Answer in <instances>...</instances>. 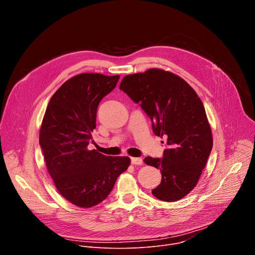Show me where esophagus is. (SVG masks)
I'll list each match as a JSON object with an SVG mask.
<instances>
[{
    "mask_svg": "<svg viewBox=\"0 0 255 255\" xmlns=\"http://www.w3.org/2000/svg\"><path fill=\"white\" fill-rule=\"evenodd\" d=\"M131 163L134 164V165H141L143 163V160L140 157H132L131 158Z\"/></svg>",
    "mask_w": 255,
    "mask_h": 255,
    "instance_id": "obj_1",
    "label": "esophagus"
}]
</instances>
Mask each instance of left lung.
Listing matches in <instances>:
<instances>
[{
    "instance_id": "left-lung-1",
    "label": "left lung",
    "mask_w": 255,
    "mask_h": 255,
    "mask_svg": "<svg viewBox=\"0 0 255 255\" xmlns=\"http://www.w3.org/2000/svg\"><path fill=\"white\" fill-rule=\"evenodd\" d=\"M120 90L150 117L154 134L166 137L162 158H144L161 172L152 195L165 202L183 199L197 186L213 147L201 99L185 80L160 68L126 76Z\"/></svg>"
}]
</instances>
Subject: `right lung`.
<instances>
[{
  "label": "right lung",
  "instance_id": "add662e5",
  "mask_svg": "<svg viewBox=\"0 0 255 255\" xmlns=\"http://www.w3.org/2000/svg\"><path fill=\"white\" fill-rule=\"evenodd\" d=\"M120 76L80 74L53 94L42 120L39 144L59 194L71 204L91 208L111 193L127 170V156H106L88 145L96 128L98 106Z\"/></svg>",
  "mask_w": 255,
  "mask_h": 255
}]
</instances>
